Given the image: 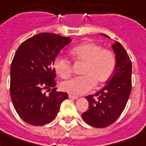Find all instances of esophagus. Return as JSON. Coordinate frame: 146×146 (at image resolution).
Returning a JSON list of instances; mask_svg holds the SVG:
<instances>
[{"mask_svg": "<svg viewBox=\"0 0 146 146\" xmlns=\"http://www.w3.org/2000/svg\"><path fill=\"white\" fill-rule=\"evenodd\" d=\"M69 98H73V99H77L78 98L77 96H73V95H70V94L69 95Z\"/></svg>", "mask_w": 146, "mask_h": 146, "instance_id": "obj_1", "label": "esophagus"}]
</instances>
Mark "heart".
<instances>
[{
	"mask_svg": "<svg viewBox=\"0 0 146 146\" xmlns=\"http://www.w3.org/2000/svg\"><path fill=\"white\" fill-rule=\"evenodd\" d=\"M71 54L76 61L84 64L81 71L83 76L64 81L61 85L64 91L72 95L81 96L92 90L95 83L106 82L115 68L113 53L95 43L80 44L71 50ZM54 66L56 73L64 79L70 77L73 72L71 62L65 57H57Z\"/></svg>",
	"mask_w": 146,
	"mask_h": 146,
	"instance_id": "obj_1",
	"label": "heart"
}]
</instances>
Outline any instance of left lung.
I'll use <instances>...</instances> for the list:
<instances>
[{
  "instance_id": "8db88e82",
  "label": "left lung",
  "mask_w": 146,
  "mask_h": 146,
  "mask_svg": "<svg viewBox=\"0 0 146 146\" xmlns=\"http://www.w3.org/2000/svg\"><path fill=\"white\" fill-rule=\"evenodd\" d=\"M106 38L108 35L102 34ZM115 54L116 66L106 86L95 95L86 96L89 110L82 114L86 123L97 128L112 124L120 117L127 105L132 88V63L129 55L116 42L112 45Z\"/></svg>"
}]
</instances>
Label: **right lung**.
I'll use <instances>...</instances> for the list:
<instances>
[{"instance_id":"right-lung-1","label":"right lung","mask_w":146,"mask_h":146,"mask_svg":"<svg viewBox=\"0 0 146 146\" xmlns=\"http://www.w3.org/2000/svg\"><path fill=\"white\" fill-rule=\"evenodd\" d=\"M70 38L53 33H40L20 44L10 66V97L22 120L33 126L52 121L66 92H57L54 63ZM52 89L49 95L45 89Z\"/></svg>"}]
</instances>
